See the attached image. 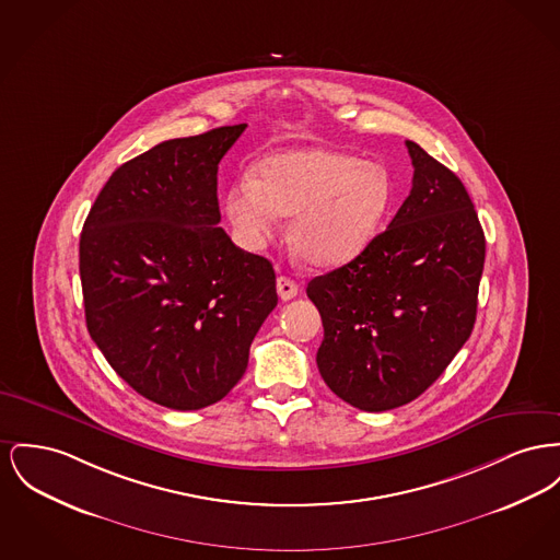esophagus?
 Segmentation results:
<instances>
[{
	"instance_id": "34e87169",
	"label": "esophagus",
	"mask_w": 560,
	"mask_h": 560,
	"mask_svg": "<svg viewBox=\"0 0 560 560\" xmlns=\"http://www.w3.org/2000/svg\"><path fill=\"white\" fill-rule=\"evenodd\" d=\"M277 294L279 298L283 300V302H288V300H292V298L298 296V283L296 281H292L290 277H279L277 279Z\"/></svg>"
}]
</instances>
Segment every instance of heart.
<instances>
[{
    "label": "heart",
    "instance_id": "1",
    "mask_svg": "<svg viewBox=\"0 0 560 560\" xmlns=\"http://www.w3.org/2000/svg\"><path fill=\"white\" fill-rule=\"evenodd\" d=\"M258 179L241 175L226 192V213L247 245H262L294 215L290 241L317 266L347 262L378 234L395 186L389 171L329 148H294L266 156Z\"/></svg>",
    "mask_w": 560,
    "mask_h": 560
}]
</instances>
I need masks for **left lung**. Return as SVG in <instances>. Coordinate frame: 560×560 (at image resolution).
Here are the masks:
<instances>
[{
    "label": "left lung",
    "mask_w": 560,
    "mask_h": 560,
    "mask_svg": "<svg viewBox=\"0 0 560 560\" xmlns=\"http://www.w3.org/2000/svg\"><path fill=\"white\" fill-rule=\"evenodd\" d=\"M412 190L362 254L311 279L324 322L317 368L347 404L383 412L412 401L469 338L487 241L459 177L406 141Z\"/></svg>",
    "instance_id": "8db88e82"
}]
</instances>
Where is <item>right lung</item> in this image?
<instances>
[{
  "mask_svg": "<svg viewBox=\"0 0 560 560\" xmlns=\"http://www.w3.org/2000/svg\"><path fill=\"white\" fill-rule=\"evenodd\" d=\"M245 127L168 139L118 166L80 234L91 338L137 394L173 410L229 394L277 306L272 264L218 226V165Z\"/></svg>",
  "mask_w": 560,
  "mask_h": 560,
  "instance_id": "1",
  "label": "right lung"
}]
</instances>
